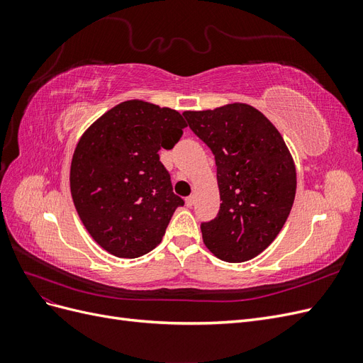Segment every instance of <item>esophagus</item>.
<instances>
[{
    "label": "esophagus",
    "mask_w": 363,
    "mask_h": 363,
    "mask_svg": "<svg viewBox=\"0 0 363 363\" xmlns=\"http://www.w3.org/2000/svg\"><path fill=\"white\" fill-rule=\"evenodd\" d=\"M184 201H186V206H188V207H192V206H194V203H195V196H194V195H189L188 199H186Z\"/></svg>",
    "instance_id": "34e87169"
}]
</instances>
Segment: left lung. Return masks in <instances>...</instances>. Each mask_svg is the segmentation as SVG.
<instances>
[{
	"label": "left lung",
	"mask_w": 363,
	"mask_h": 363,
	"mask_svg": "<svg viewBox=\"0 0 363 363\" xmlns=\"http://www.w3.org/2000/svg\"><path fill=\"white\" fill-rule=\"evenodd\" d=\"M183 115L213 152L223 201L218 216L201 224L204 245L224 262L251 260L291 213L296 171L289 148L271 121L245 103Z\"/></svg>",
	"instance_id": "1"
}]
</instances>
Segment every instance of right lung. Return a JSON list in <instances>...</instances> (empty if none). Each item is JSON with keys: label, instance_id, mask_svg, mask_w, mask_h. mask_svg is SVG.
<instances>
[{"label": "right lung", "instance_id": "add662e5", "mask_svg": "<svg viewBox=\"0 0 363 363\" xmlns=\"http://www.w3.org/2000/svg\"><path fill=\"white\" fill-rule=\"evenodd\" d=\"M184 127L177 111L128 100L82 135L71 162L72 201L87 232L111 255H147L184 204L159 159L160 148L171 150Z\"/></svg>", "mask_w": 363, "mask_h": 363}]
</instances>
